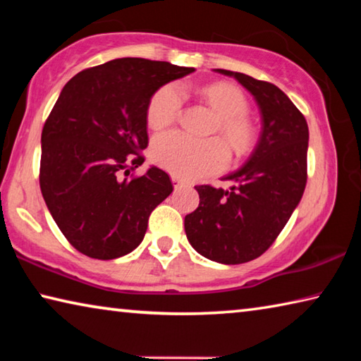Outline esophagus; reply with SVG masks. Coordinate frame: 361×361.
<instances>
[{
	"label": "esophagus",
	"mask_w": 361,
	"mask_h": 361,
	"mask_svg": "<svg viewBox=\"0 0 361 361\" xmlns=\"http://www.w3.org/2000/svg\"><path fill=\"white\" fill-rule=\"evenodd\" d=\"M172 183H173V188H180L185 185V180L180 178V176H176V175H172Z\"/></svg>",
	"instance_id": "34e87169"
}]
</instances>
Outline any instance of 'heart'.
<instances>
[{
  "label": "heart",
  "mask_w": 361,
  "mask_h": 361,
  "mask_svg": "<svg viewBox=\"0 0 361 361\" xmlns=\"http://www.w3.org/2000/svg\"><path fill=\"white\" fill-rule=\"evenodd\" d=\"M204 99L219 118V132L234 152L243 154L253 142V129L247 119L248 102L231 84H212L202 90ZM183 106L180 85L167 84L154 92L146 108V122L152 130H162L178 118ZM151 156L170 173L199 178L216 173L228 166L229 152L219 140L199 142L180 132L159 135L152 142Z\"/></svg>",
  "instance_id": "heart-1"
}]
</instances>
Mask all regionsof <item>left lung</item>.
Instances as JSON below:
<instances>
[{"label": "left lung", "instance_id": "8db88e82", "mask_svg": "<svg viewBox=\"0 0 361 361\" xmlns=\"http://www.w3.org/2000/svg\"><path fill=\"white\" fill-rule=\"evenodd\" d=\"M234 78L253 95L261 133L252 156L226 175L228 189L195 186L199 207L185 216L195 252L219 264H242L272 245L301 202L307 181L309 127L301 111L277 85L248 75L215 70Z\"/></svg>", "mask_w": 361, "mask_h": 361}]
</instances>
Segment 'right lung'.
Masks as SVG:
<instances>
[{"label":"right lung","instance_id":"obj_1","mask_svg":"<svg viewBox=\"0 0 361 361\" xmlns=\"http://www.w3.org/2000/svg\"><path fill=\"white\" fill-rule=\"evenodd\" d=\"M194 68L116 59L73 76L42 127L39 186L59 229L78 252L121 258L142 243L148 218L173 191L170 176L142 166L146 108L162 85Z\"/></svg>","mask_w":361,"mask_h":361}]
</instances>
